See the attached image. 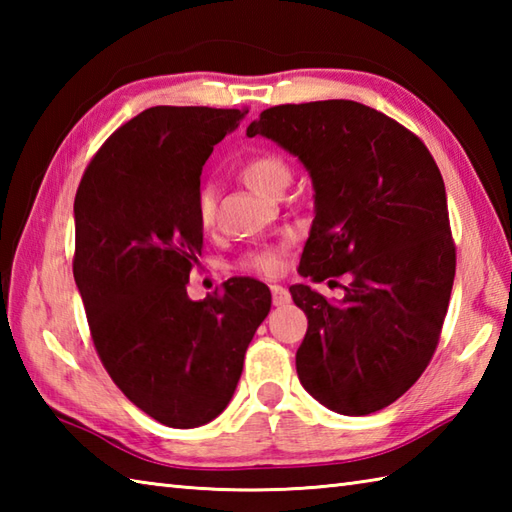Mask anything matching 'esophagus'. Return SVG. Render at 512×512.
<instances>
[{
  "label": "esophagus",
  "instance_id": "34e87169",
  "mask_svg": "<svg viewBox=\"0 0 512 512\" xmlns=\"http://www.w3.org/2000/svg\"><path fill=\"white\" fill-rule=\"evenodd\" d=\"M270 292H273L275 306H286V303H290V292L284 286H270Z\"/></svg>",
  "mask_w": 512,
  "mask_h": 512
}]
</instances>
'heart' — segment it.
Masks as SVG:
<instances>
[{"instance_id":"1","label":"heart","mask_w":512,"mask_h":512,"mask_svg":"<svg viewBox=\"0 0 512 512\" xmlns=\"http://www.w3.org/2000/svg\"><path fill=\"white\" fill-rule=\"evenodd\" d=\"M239 178H242L250 189L264 195H281L292 180V167L288 160L277 154V151H257V154L248 156L242 165H239ZM193 213L195 220L202 228H211L215 220V193L209 184H202V187L195 191L193 200ZM288 248V242L273 244L257 248L253 253L244 255L239 268L248 270V273L257 275H275L281 268V259Z\"/></svg>"}]
</instances>
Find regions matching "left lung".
<instances>
[{
	"mask_svg": "<svg viewBox=\"0 0 512 512\" xmlns=\"http://www.w3.org/2000/svg\"><path fill=\"white\" fill-rule=\"evenodd\" d=\"M246 134L310 171L317 215L299 273L343 290L328 301L290 286L308 317L301 385L343 416L385 409L427 369L451 299L455 242L436 160L405 125L354 101L268 107Z\"/></svg>",
	"mask_w": 512,
	"mask_h": 512,
	"instance_id": "1",
	"label": "left lung"
}]
</instances>
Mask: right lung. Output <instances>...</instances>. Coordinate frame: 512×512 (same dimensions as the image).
<instances>
[{
	"label": "right lung",
	"mask_w": 512,
	"mask_h": 512,
	"mask_svg": "<svg viewBox=\"0 0 512 512\" xmlns=\"http://www.w3.org/2000/svg\"><path fill=\"white\" fill-rule=\"evenodd\" d=\"M248 114L158 105L96 151L74 198L72 273L116 387L173 429L211 422L233 398L270 290L235 277L187 297L202 253L193 200L213 145Z\"/></svg>",
	"instance_id": "1"
}]
</instances>
